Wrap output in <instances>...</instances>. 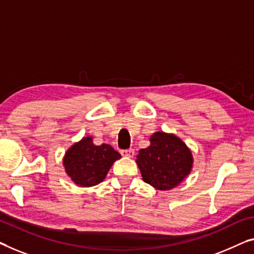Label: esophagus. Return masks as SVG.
Segmentation results:
<instances>
[{
    "mask_svg": "<svg viewBox=\"0 0 254 254\" xmlns=\"http://www.w3.org/2000/svg\"><path fill=\"white\" fill-rule=\"evenodd\" d=\"M122 155L123 156H126V157H128V158H131V157H133L134 156V150L133 149H126V150H122Z\"/></svg>",
    "mask_w": 254,
    "mask_h": 254,
    "instance_id": "obj_1",
    "label": "esophagus"
}]
</instances>
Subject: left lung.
<instances>
[{"label": "left lung", "mask_w": 254, "mask_h": 254, "mask_svg": "<svg viewBox=\"0 0 254 254\" xmlns=\"http://www.w3.org/2000/svg\"><path fill=\"white\" fill-rule=\"evenodd\" d=\"M149 141L135 160L142 180L158 190L177 187L191 172L194 158L190 149L176 134L163 131L151 134Z\"/></svg>", "instance_id": "8db88e82"}]
</instances>
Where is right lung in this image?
Instances as JSON below:
<instances>
[{"mask_svg":"<svg viewBox=\"0 0 254 254\" xmlns=\"http://www.w3.org/2000/svg\"><path fill=\"white\" fill-rule=\"evenodd\" d=\"M120 158L121 155L112 146H96L92 137H83L67 149L63 164L74 184L92 187L104 181L113 163Z\"/></svg>","mask_w":254,"mask_h":254,"instance_id":"add662e5","label":"right lung"}]
</instances>
